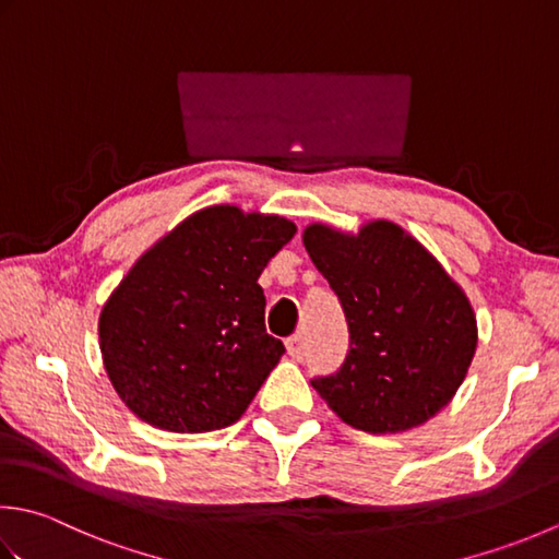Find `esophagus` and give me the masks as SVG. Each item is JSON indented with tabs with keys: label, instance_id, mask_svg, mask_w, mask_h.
I'll list each match as a JSON object with an SVG mask.
<instances>
[{
	"label": "esophagus",
	"instance_id": "1",
	"mask_svg": "<svg viewBox=\"0 0 559 559\" xmlns=\"http://www.w3.org/2000/svg\"><path fill=\"white\" fill-rule=\"evenodd\" d=\"M286 348H288V356H290L293 360H302V358H305V342H302L300 334L290 336L288 342H286Z\"/></svg>",
	"mask_w": 559,
	"mask_h": 559
}]
</instances>
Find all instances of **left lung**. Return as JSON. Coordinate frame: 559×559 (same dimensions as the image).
I'll return each mask as SVG.
<instances>
[{
	"label": "left lung",
	"instance_id": "left-lung-1",
	"mask_svg": "<svg viewBox=\"0 0 559 559\" xmlns=\"http://www.w3.org/2000/svg\"><path fill=\"white\" fill-rule=\"evenodd\" d=\"M348 324V354L312 388L338 419L368 433L407 431L436 417L477 348V322L463 288L417 239L373 221L346 235L310 225L302 235Z\"/></svg>",
	"mask_w": 559,
	"mask_h": 559
}]
</instances>
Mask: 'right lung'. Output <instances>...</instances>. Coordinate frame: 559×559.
I'll return each mask as SVG.
<instances>
[{
  "instance_id": "1",
  "label": "right lung",
  "mask_w": 559,
  "mask_h": 559,
  "mask_svg": "<svg viewBox=\"0 0 559 559\" xmlns=\"http://www.w3.org/2000/svg\"><path fill=\"white\" fill-rule=\"evenodd\" d=\"M293 235L286 217L211 205L135 261L98 317L108 380L135 417L177 433L242 417L286 354L257 281Z\"/></svg>"
}]
</instances>
